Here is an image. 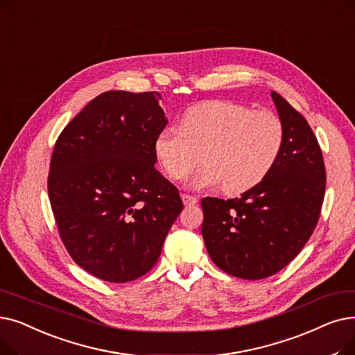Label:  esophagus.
Returning a JSON list of instances; mask_svg holds the SVG:
<instances>
[{
	"label": "esophagus",
	"mask_w": 355,
	"mask_h": 355,
	"mask_svg": "<svg viewBox=\"0 0 355 355\" xmlns=\"http://www.w3.org/2000/svg\"><path fill=\"white\" fill-rule=\"evenodd\" d=\"M181 198H182V203L186 206H194L197 203V197L194 196H190V194H181Z\"/></svg>",
	"instance_id": "esophagus-1"
}]
</instances>
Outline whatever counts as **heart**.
Listing matches in <instances>:
<instances>
[{"mask_svg":"<svg viewBox=\"0 0 355 355\" xmlns=\"http://www.w3.org/2000/svg\"><path fill=\"white\" fill-rule=\"evenodd\" d=\"M180 128L166 126L153 141V152L166 175L177 181L186 178L203 159L206 166L191 184L197 189L222 184L226 194L258 186L270 174L284 144L279 116L225 100L190 107L180 119Z\"/></svg>","mask_w":355,"mask_h":355,"instance_id":"obj_1","label":"heart"}]
</instances>
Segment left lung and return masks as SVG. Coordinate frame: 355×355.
I'll use <instances>...</instances> for the list:
<instances>
[{
	"label": "left lung",
	"instance_id": "left-lung-1",
	"mask_svg": "<svg viewBox=\"0 0 355 355\" xmlns=\"http://www.w3.org/2000/svg\"><path fill=\"white\" fill-rule=\"evenodd\" d=\"M284 144L270 174L239 198L205 197L202 235L213 263L243 280L283 270L318 225L327 171L307 120L275 91Z\"/></svg>",
	"mask_w": 355,
	"mask_h": 355
}]
</instances>
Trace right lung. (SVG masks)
Returning <instances> with one entry per match:
<instances>
[{
  "instance_id": "1",
  "label": "right lung",
  "mask_w": 355,
  "mask_h": 355,
  "mask_svg": "<svg viewBox=\"0 0 355 355\" xmlns=\"http://www.w3.org/2000/svg\"><path fill=\"white\" fill-rule=\"evenodd\" d=\"M157 91H105L60 132L48 193L71 258L91 275L128 283L145 275L182 210L155 169L153 141L168 120Z\"/></svg>"
}]
</instances>
